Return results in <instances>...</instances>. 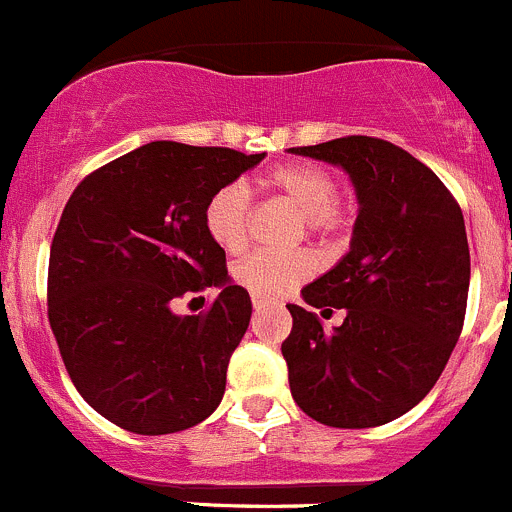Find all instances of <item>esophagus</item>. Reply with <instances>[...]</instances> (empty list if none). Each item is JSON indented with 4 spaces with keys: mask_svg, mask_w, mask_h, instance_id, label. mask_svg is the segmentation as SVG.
Segmentation results:
<instances>
[{
    "mask_svg": "<svg viewBox=\"0 0 512 512\" xmlns=\"http://www.w3.org/2000/svg\"><path fill=\"white\" fill-rule=\"evenodd\" d=\"M251 304H253V309L259 311V309H266V306H274V301L264 299V296H259V294H251Z\"/></svg>",
    "mask_w": 512,
    "mask_h": 512,
    "instance_id": "1",
    "label": "esophagus"
}]
</instances>
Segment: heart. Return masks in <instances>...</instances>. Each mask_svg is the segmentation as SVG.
I'll return each instance as SVG.
<instances>
[{
  "mask_svg": "<svg viewBox=\"0 0 512 512\" xmlns=\"http://www.w3.org/2000/svg\"><path fill=\"white\" fill-rule=\"evenodd\" d=\"M259 186L294 206L301 228L324 241L344 236L354 223V206L339 193L332 170L314 163H286L261 175ZM206 231L226 251H241L251 223V193L243 183L218 188L203 211ZM314 274V256L304 248L251 251L233 269V276L251 294L281 296Z\"/></svg>",
  "mask_w": 512,
  "mask_h": 512,
  "instance_id": "obj_1",
  "label": "heart"
}]
</instances>
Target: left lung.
<instances>
[{
    "label": "left lung",
    "mask_w": 512,
    "mask_h": 512,
    "mask_svg": "<svg viewBox=\"0 0 512 512\" xmlns=\"http://www.w3.org/2000/svg\"><path fill=\"white\" fill-rule=\"evenodd\" d=\"M291 153L342 165L359 198L352 251L301 291L314 309H347L344 324L326 332L314 311L286 304L291 397L321 425H387L435 387L462 332V211L425 163L389 140L347 135Z\"/></svg>",
    "instance_id": "obj_1"
}]
</instances>
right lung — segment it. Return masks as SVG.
Segmentation results:
<instances>
[{
  "label": "right lung",
  "mask_w": 512,
  "mask_h": 512,
  "mask_svg": "<svg viewBox=\"0 0 512 512\" xmlns=\"http://www.w3.org/2000/svg\"><path fill=\"white\" fill-rule=\"evenodd\" d=\"M264 160L158 140L92 170L72 191L50 248L47 316L77 392L135 435L206 420L251 321L226 251L208 236L213 193ZM221 285L198 317L174 301Z\"/></svg>",
  "instance_id": "add662e5"
}]
</instances>
